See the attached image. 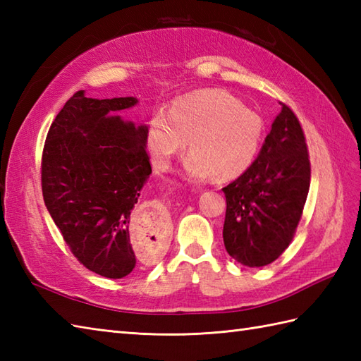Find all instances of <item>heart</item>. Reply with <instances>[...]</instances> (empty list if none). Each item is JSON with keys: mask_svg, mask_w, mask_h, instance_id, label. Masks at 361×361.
<instances>
[{"mask_svg": "<svg viewBox=\"0 0 361 361\" xmlns=\"http://www.w3.org/2000/svg\"><path fill=\"white\" fill-rule=\"evenodd\" d=\"M185 171L192 178H237L255 163L264 140L260 114L225 90H202L155 111L147 122V149L157 169L186 149Z\"/></svg>", "mask_w": 361, "mask_h": 361, "instance_id": "b5f03b06", "label": "heart"}]
</instances>
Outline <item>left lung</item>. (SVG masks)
Instances as JSON below:
<instances>
[{
    "label": "left lung",
    "mask_w": 361,
    "mask_h": 361,
    "mask_svg": "<svg viewBox=\"0 0 361 361\" xmlns=\"http://www.w3.org/2000/svg\"><path fill=\"white\" fill-rule=\"evenodd\" d=\"M255 163L224 188V242L228 255L247 267L274 262L288 248L310 188L304 130L282 104Z\"/></svg>",
    "instance_id": "8db88e82"
}]
</instances>
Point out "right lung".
Wrapping results in <instances>:
<instances>
[{
    "label": "right lung",
    "instance_id": "obj_1",
    "mask_svg": "<svg viewBox=\"0 0 361 361\" xmlns=\"http://www.w3.org/2000/svg\"><path fill=\"white\" fill-rule=\"evenodd\" d=\"M135 97L78 91L54 119L42 155L43 200L74 257L104 278L133 271L130 214L152 173L147 127L119 116Z\"/></svg>",
    "mask_w": 361,
    "mask_h": 361
}]
</instances>
